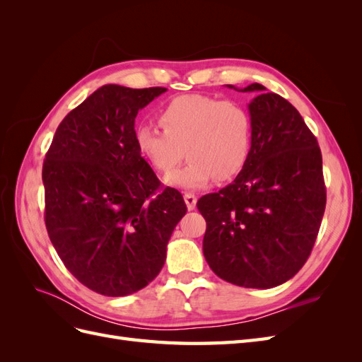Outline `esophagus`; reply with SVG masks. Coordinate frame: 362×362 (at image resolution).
<instances>
[{"mask_svg": "<svg viewBox=\"0 0 362 362\" xmlns=\"http://www.w3.org/2000/svg\"><path fill=\"white\" fill-rule=\"evenodd\" d=\"M184 201H185V205H187V208L189 210H194V206H196V196L193 194V193H184Z\"/></svg>", "mask_w": 362, "mask_h": 362, "instance_id": "34e87169", "label": "esophagus"}]
</instances>
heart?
I'll return each instance as SVG.
<instances>
[{
	"label": "heart",
	"instance_id": "1",
	"mask_svg": "<svg viewBox=\"0 0 362 362\" xmlns=\"http://www.w3.org/2000/svg\"><path fill=\"white\" fill-rule=\"evenodd\" d=\"M158 122L163 131L149 125L136 129V148L161 173L177 166L185 149L189 161L164 180L173 187L201 189L213 178L233 180L250 157L254 120L237 101L199 93L177 96L161 108Z\"/></svg>",
	"mask_w": 362,
	"mask_h": 362
}]
</instances>
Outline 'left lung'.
<instances>
[{"instance_id":"1","label":"left lung","mask_w":362,"mask_h":362,"mask_svg":"<svg viewBox=\"0 0 362 362\" xmlns=\"http://www.w3.org/2000/svg\"><path fill=\"white\" fill-rule=\"evenodd\" d=\"M240 92H257L249 104L252 152L231 184L196 204L206 222L202 249L218 278L272 288L302 269L319 234L326 206L322 152L287 100L258 83Z\"/></svg>"}]
</instances>
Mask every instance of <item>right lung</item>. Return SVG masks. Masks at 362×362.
Returning a JSON list of instances; mask_svg holds the SVG:
<instances>
[{
	"label": "right lung",
	"instance_id": "right-lung-1",
	"mask_svg": "<svg viewBox=\"0 0 362 362\" xmlns=\"http://www.w3.org/2000/svg\"><path fill=\"white\" fill-rule=\"evenodd\" d=\"M166 90L100 87L62 120L43 161L51 243L83 286L104 296L136 293L158 275L187 211L134 141L139 110Z\"/></svg>",
	"mask_w": 362,
	"mask_h": 362
}]
</instances>
